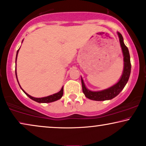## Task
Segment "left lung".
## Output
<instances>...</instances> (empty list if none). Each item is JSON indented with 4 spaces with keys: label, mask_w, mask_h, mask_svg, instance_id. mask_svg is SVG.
<instances>
[{
    "label": "left lung",
    "mask_w": 146,
    "mask_h": 146,
    "mask_svg": "<svg viewBox=\"0 0 146 146\" xmlns=\"http://www.w3.org/2000/svg\"><path fill=\"white\" fill-rule=\"evenodd\" d=\"M117 35L118 36V38H119L120 46H121L122 52H123V55L124 67L123 74H122L119 80L116 84H114V85L108 88V89L98 91H93L88 89L86 87L83 79L81 77L82 91H83V93L85 95L86 98L89 99V100L94 101L110 100L111 99L114 98L115 97H116L121 92V91L124 89L126 84L128 82L131 70L130 55H129L128 48L126 46L125 43H124L123 36L120 32H117Z\"/></svg>",
    "instance_id": "1"
}]
</instances>
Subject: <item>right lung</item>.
Masks as SVG:
<instances>
[{"instance_id": "obj_1", "label": "right lung", "mask_w": 146, "mask_h": 146, "mask_svg": "<svg viewBox=\"0 0 146 146\" xmlns=\"http://www.w3.org/2000/svg\"><path fill=\"white\" fill-rule=\"evenodd\" d=\"M22 40V42H23ZM22 43V42H21ZM19 51V48L17 50V54H16V61H15V64H16V62H17V55H18V52ZM15 75H16V78H17V80L18 82V80H17V72H16V70H15ZM18 84H19V82H18ZM19 87L21 89V90L23 91V93L26 94L27 96L28 97V98H30L31 100L35 101V102H38V103H51V102H55V101L59 100V99H61L62 98L63 96V94H64V89H63V88L64 87H62V89H61L60 91H59V92H57L56 93H55V94H53V95H48V96H46V97H44V98H34V97L31 96V95H28V93H27L26 91H24L22 89V88L21 87V86L19 85Z\"/></svg>"}]
</instances>
